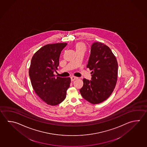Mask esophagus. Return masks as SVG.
<instances>
[{"instance_id":"34e87169","label":"esophagus","mask_w":147,"mask_h":147,"mask_svg":"<svg viewBox=\"0 0 147 147\" xmlns=\"http://www.w3.org/2000/svg\"><path fill=\"white\" fill-rule=\"evenodd\" d=\"M78 77H75V76H72V77H71V81H74L75 80H76V79H77Z\"/></svg>"}]
</instances>
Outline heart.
<instances>
[{"label": "heart", "instance_id": "1", "mask_svg": "<svg viewBox=\"0 0 147 147\" xmlns=\"http://www.w3.org/2000/svg\"><path fill=\"white\" fill-rule=\"evenodd\" d=\"M76 50H78V49H84L85 50L86 46L82 43H79L76 45Z\"/></svg>", "mask_w": 147, "mask_h": 147}]
</instances>
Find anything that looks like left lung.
Segmentation results:
<instances>
[{"mask_svg":"<svg viewBox=\"0 0 147 147\" xmlns=\"http://www.w3.org/2000/svg\"><path fill=\"white\" fill-rule=\"evenodd\" d=\"M86 67L92 71V80L83 79L80 93L91 104H98L106 100L114 90L117 81V61L107 45L94 42Z\"/></svg>","mask_w":147,"mask_h":147,"instance_id":"obj_1","label":"left lung"}]
</instances>
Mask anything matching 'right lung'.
I'll use <instances>...</instances> for the list:
<instances>
[{"mask_svg": "<svg viewBox=\"0 0 147 147\" xmlns=\"http://www.w3.org/2000/svg\"><path fill=\"white\" fill-rule=\"evenodd\" d=\"M67 43L45 45L32 56L29 75L32 88L38 96L51 106L61 103L66 97L71 79L56 77L54 72L59 66L61 51Z\"/></svg>", "mask_w": 147, "mask_h": 147, "instance_id": "1", "label": "right lung"}]
</instances>
